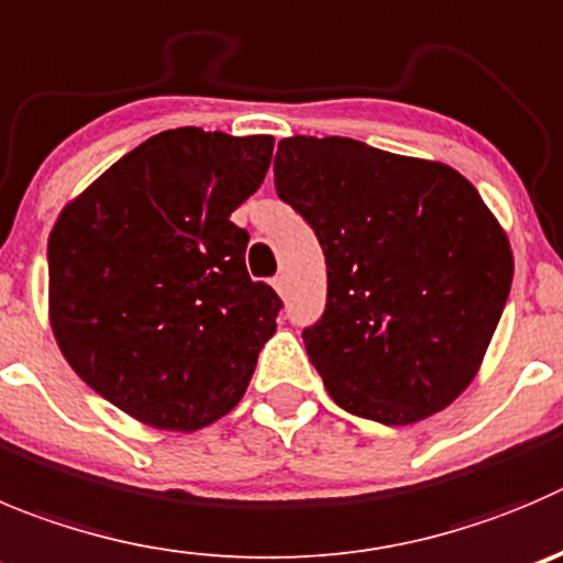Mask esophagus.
Wrapping results in <instances>:
<instances>
[{
    "label": "esophagus",
    "instance_id": "esophagus-1",
    "mask_svg": "<svg viewBox=\"0 0 563 563\" xmlns=\"http://www.w3.org/2000/svg\"><path fill=\"white\" fill-rule=\"evenodd\" d=\"M273 290H276L278 296H285V292H287V278L285 276L273 278Z\"/></svg>",
    "mask_w": 563,
    "mask_h": 563
}]
</instances>
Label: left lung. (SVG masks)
<instances>
[{"label":"left lung","mask_w":563,"mask_h":563,"mask_svg":"<svg viewBox=\"0 0 563 563\" xmlns=\"http://www.w3.org/2000/svg\"><path fill=\"white\" fill-rule=\"evenodd\" d=\"M276 192L320 240L323 318L303 345L336 406L409 426L451 406L497 329L514 256L451 165L351 137H285Z\"/></svg>","instance_id":"obj_1"}]
</instances>
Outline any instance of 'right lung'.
<instances>
[{"instance_id":"1","label":"right lung","mask_w":563,"mask_h":563,"mask_svg":"<svg viewBox=\"0 0 563 563\" xmlns=\"http://www.w3.org/2000/svg\"><path fill=\"white\" fill-rule=\"evenodd\" d=\"M271 135L159 132L118 159L49 234V320L90 389L163 431L243 398L282 298L245 271L229 218L262 185Z\"/></svg>"}]
</instances>
